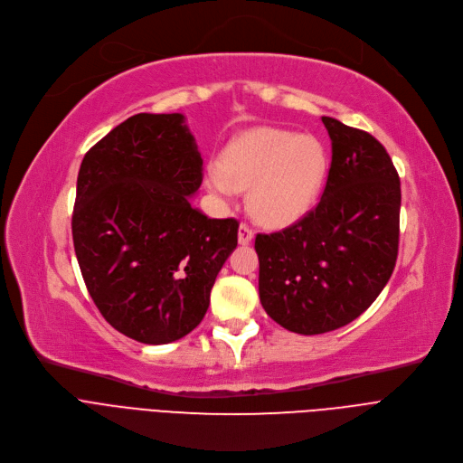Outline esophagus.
Wrapping results in <instances>:
<instances>
[{"instance_id": "1", "label": "esophagus", "mask_w": 463, "mask_h": 463, "mask_svg": "<svg viewBox=\"0 0 463 463\" xmlns=\"http://www.w3.org/2000/svg\"><path fill=\"white\" fill-rule=\"evenodd\" d=\"M251 240H253V229L246 223H241L240 229H238V241L241 246H248Z\"/></svg>"}]
</instances>
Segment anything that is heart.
I'll use <instances>...</instances> for the list:
<instances>
[{
	"mask_svg": "<svg viewBox=\"0 0 463 463\" xmlns=\"http://www.w3.org/2000/svg\"><path fill=\"white\" fill-rule=\"evenodd\" d=\"M326 166V152L315 137L253 128L227 144L219 165L206 168L204 185L227 203L240 189H250V210L257 222L285 227L317 199Z\"/></svg>",
	"mask_w": 463,
	"mask_h": 463,
	"instance_id": "b5f03b06",
	"label": "heart"
}]
</instances>
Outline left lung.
Listing matches in <instances>:
<instances>
[{
	"instance_id": "8db88e82",
	"label": "left lung",
	"mask_w": 463,
	"mask_h": 463,
	"mask_svg": "<svg viewBox=\"0 0 463 463\" xmlns=\"http://www.w3.org/2000/svg\"><path fill=\"white\" fill-rule=\"evenodd\" d=\"M323 124L332 163L319 204L255 238L260 304L304 335L360 317L391 279L400 241V176L384 146L339 119L323 116Z\"/></svg>"
}]
</instances>
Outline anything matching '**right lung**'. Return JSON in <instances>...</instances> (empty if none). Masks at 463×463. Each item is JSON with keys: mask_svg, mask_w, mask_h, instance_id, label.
<instances>
[{"mask_svg": "<svg viewBox=\"0 0 463 463\" xmlns=\"http://www.w3.org/2000/svg\"><path fill=\"white\" fill-rule=\"evenodd\" d=\"M203 157L184 114H135L84 156L72 244L88 293L110 326L140 344L199 326L238 246V222L193 208Z\"/></svg>", "mask_w": 463, "mask_h": 463, "instance_id": "add662e5", "label": "right lung"}]
</instances>
